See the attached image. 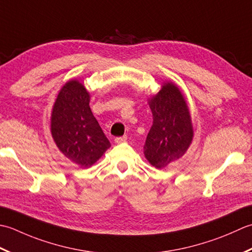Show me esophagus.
Returning a JSON list of instances; mask_svg holds the SVG:
<instances>
[{"instance_id": "1", "label": "esophagus", "mask_w": 252, "mask_h": 252, "mask_svg": "<svg viewBox=\"0 0 252 252\" xmlns=\"http://www.w3.org/2000/svg\"><path fill=\"white\" fill-rule=\"evenodd\" d=\"M127 140V136H123V137H117L115 138V143H122V142H125Z\"/></svg>"}]
</instances>
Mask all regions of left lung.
I'll return each instance as SVG.
<instances>
[{
	"instance_id": "1",
	"label": "left lung",
	"mask_w": 252,
	"mask_h": 252,
	"mask_svg": "<svg viewBox=\"0 0 252 252\" xmlns=\"http://www.w3.org/2000/svg\"><path fill=\"white\" fill-rule=\"evenodd\" d=\"M153 124L145 143V157L152 166L166 167L178 160L193 138L191 116L178 87L164 83L161 90L149 99Z\"/></svg>"
}]
</instances>
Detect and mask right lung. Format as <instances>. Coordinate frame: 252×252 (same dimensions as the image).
<instances>
[{"label": "right lung", "instance_id": "add662e5", "mask_svg": "<svg viewBox=\"0 0 252 252\" xmlns=\"http://www.w3.org/2000/svg\"><path fill=\"white\" fill-rule=\"evenodd\" d=\"M90 94L78 80L60 90L51 114V133L59 150L83 168H88L111 147L89 106Z\"/></svg>", "mask_w": 252, "mask_h": 252}]
</instances>
